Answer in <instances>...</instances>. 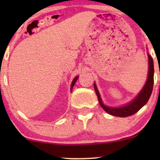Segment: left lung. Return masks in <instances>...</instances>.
Masks as SVG:
<instances>
[{
	"label": "left lung",
	"instance_id": "1",
	"mask_svg": "<svg viewBox=\"0 0 160 160\" xmlns=\"http://www.w3.org/2000/svg\"><path fill=\"white\" fill-rule=\"evenodd\" d=\"M148 56L149 67H148V75L147 81L145 82L144 86H143L142 89L140 91V92L136 95V97L126 104L120 106V107H110V106L105 105L102 102V99L101 98L100 93L98 90L96 84L94 82L95 91L97 96H98L99 104H100L101 107L103 108L108 113L112 116H116V117H128V116L133 115L135 113H137L148 102L150 95H151L152 91H153L154 68L153 58L149 53L148 54Z\"/></svg>",
	"mask_w": 160,
	"mask_h": 160
}]
</instances>
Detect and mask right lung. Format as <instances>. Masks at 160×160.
Wrapping results in <instances>:
<instances>
[{"label": "right lung", "instance_id": "right-lung-1", "mask_svg": "<svg viewBox=\"0 0 160 160\" xmlns=\"http://www.w3.org/2000/svg\"><path fill=\"white\" fill-rule=\"evenodd\" d=\"M78 76H77V77H75V78L74 79V80H73L72 82H71V91H72L73 87H74L75 82H76L77 80H78Z\"/></svg>", "mask_w": 160, "mask_h": 160}]
</instances>
